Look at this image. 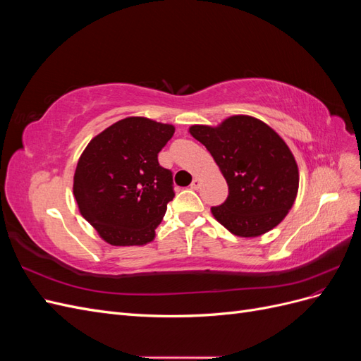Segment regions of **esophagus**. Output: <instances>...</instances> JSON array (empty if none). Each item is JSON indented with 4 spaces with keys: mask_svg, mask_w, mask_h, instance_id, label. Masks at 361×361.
<instances>
[{
    "mask_svg": "<svg viewBox=\"0 0 361 361\" xmlns=\"http://www.w3.org/2000/svg\"><path fill=\"white\" fill-rule=\"evenodd\" d=\"M200 185H202V180L199 178H194L191 182V190H199Z\"/></svg>",
    "mask_w": 361,
    "mask_h": 361,
    "instance_id": "34e87169",
    "label": "esophagus"
}]
</instances>
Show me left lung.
I'll return each mask as SVG.
<instances>
[{
  "label": "left lung",
  "instance_id": "8db88e82",
  "mask_svg": "<svg viewBox=\"0 0 361 361\" xmlns=\"http://www.w3.org/2000/svg\"><path fill=\"white\" fill-rule=\"evenodd\" d=\"M190 134L209 150L228 185L215 220L241 238L279 226L298 194L300 173L290 149L274 129L251 116H231L218 125H192Z\"/></svg>",
  "mask_w": 361,
  "mask_h": 361
}]
</instances>
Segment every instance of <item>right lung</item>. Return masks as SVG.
I'll return each instance as SVG.
<instances>
[{
	"label": "right lung",
	"mask_w": 361,
	"mask_h": 361,
	"mask_svg": "<svg viewBox=\"0 0 361 361\" xmlns=\"http://www.w3.org/2000/svg\"><path fill=\"white\" fill-rule=\"evenodd\" d=\"M173 134V125L126 117L84 149L73 174V195L81 215L105 243L126 247L155 239L174 197L171 171L158 162Z\"/></svg>",
	"instance_id": "add662e5"
}]
</instances>
